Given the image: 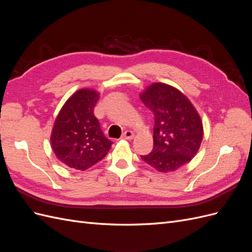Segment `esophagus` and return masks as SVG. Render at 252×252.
Here are the masks:
<instances>
[{
    "mask_svg": "<svg viewBox=\"0 0 252 252\" xmlns=\"http://www.w3.org/2000/svg\"><path fill=\"white\" fill-rule=\"evenodd\" d=\"M134 138V133L131 130H126L123 135H122V139L124 140H132Z\"/></svg>",
    "mask_w": 252,
    "mask_h": 252,
    "instance_id": "obj_1",
    "label": "esophagus"
}]
</instances>
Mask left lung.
Listing matches in <instances>:
<instances>
[{"label":"left lung","mask_w":252,"mask_h":252,"mask_svg":"<svg viewBox=\"0 0 252 252\" xmlns=\"http://www.w3.org/2000/svg\"><path fill=\"white\" fill-rule=\"evenodd\" d=\"M155 114L154 149L143 161L159 172H171L191 161L203 140L200 114L179 89L154 83L140 94Z\"/></svg>","instance_id":"left-lung-1"}]
</instances>
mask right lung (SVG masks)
Returning <instances> with one entry per match:
<instances>
[{
  "label": "right lung",
  "instance_id": "obj_1",
  "mask_svg": "<svg viewBox=\"0 0 252 252\" xmlns=\"http://www.w3.org/2000/svg\"><path fill=\"white\" fill-rule=\"evenodd\" d=\"M100 97L94 89H80L68 98L50 135L53 152L69 168L86 170L108 154L112 142L103 134L94 109Z\"/></svg>",
  "mask_w": 252,
  "mask_h": 252
}]
</instances>
